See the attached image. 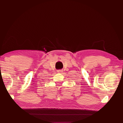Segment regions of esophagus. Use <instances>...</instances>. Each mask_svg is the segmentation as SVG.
<instances>
[{
  "mask_svg": "<svg viewBox=\"0 0 123 123\" xmlns=\"http://www.w3.org/2000/svg\"><path fill=\"white\" fill-rule=\"evenodd\" d=\"M57 72H58V73H61V72H62V70H58L57 71Z\"/></svg>",
  "mask_w": 123,
  "mask_h": 123,
  "instance_id": "obj_1",
  "label": "esophagus"
}]
</instances>
